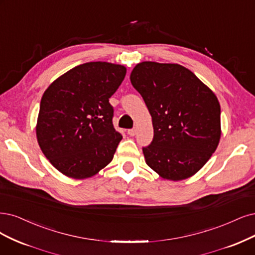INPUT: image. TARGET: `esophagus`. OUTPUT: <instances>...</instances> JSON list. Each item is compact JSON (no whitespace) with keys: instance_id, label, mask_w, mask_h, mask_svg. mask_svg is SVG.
Here are the masks:
<instances>
[{"instance_id":"esophagus-1","label":"esophagus","mask_w":255,"mask_h":255,"mask_svg":"<svg viewBox=\"0 0 255 255\" xmlns=\"http://www.w3.org/2000/svg\"><path fill=\"white\" fill-rule=\"evenodd\" d=\"M136 132H137V129H136V128L129 129V130L127 131V133H128L130 136H134V135L136 134Z\"/></svg>"}]
</instances>
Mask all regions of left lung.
Listing matches in <instances>:
<instances>
[{
  "label": "left lung",
  "instance_id": "8db88e82",
  "mask_svg": "<svg viewBox=\"0 0 255 255\" xmlns=\"http://www.w3.org/2000/svg\"><path fill=\"white\" fill-rule=\"evenodd\" d=\"M132 86L151 115L153 139L143 148L146 164L169 181L194 175L221 138V106L214 92L178 64L138 63Z\"/></svg>",
  "mask_w": 255,
  "mask_h": 255
}]
</instances>
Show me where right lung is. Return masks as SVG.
Returning <instances> with one entry per match:
<instances>
[{"instance_id":"add662e5","label":"right lung","mask_w":255,"mask_h":255,"mask_svg":"<svg viewBox=\"0 0 255 255\" xmlns=\"http://www.w3.org/2000/svg\"><path fill=\"white\" fill-rule=\"evenodd\" d=\"M126 71L119 64L85 63L45 90L35 127L37 143L64 175L84 180L112 161L123 136L113 128L109 99Z\"/></svg>"}]
</instances>
